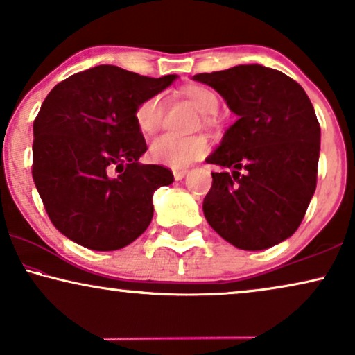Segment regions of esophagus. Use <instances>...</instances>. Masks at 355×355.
Wrapping results in <instances>:
<instances>
[{
    "mask_svg": "<svg viewBox=\"0 0 355 355\" xmlns=\"http://www.w3.org/2000/svg\"><path fill=\"white\" fill-rule=\"evenodd\" d=\"M187 173H189L187 169H174V171H173L174 179H176V181H181V179L186 178Z\"/></svg>",
    "mask_w": 355,
    "mask_h": 355,
    "instance_id": "34e87169",
    "label": "esophagus"
}]
</instances>
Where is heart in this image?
<instances>
[{
    "mask_svg": "<svg viewBox=\"0 0 355 355\" xmlns=\"http://www.w3.org/2000/svg\"><path fill=\"white\" fill-rule=\"evenodd\" d=\"M182 95L200 111L202 114L210 116L216 113L218 96L210 89L202 85H189L182 90ZM163 100L159 95H153L144 100L135 108V124L140 132L152 135L162 128L163 123ZM208 121V118H205ZM208 150V142L202 135H192V137H178L173 134L159 135L150 144L148 155L155 163L168 164L173 168H184L196 159L202 158Z\"/></svg>",
    "mask_w": 355,
    "mask_h": 355,
    "instance_id": "obj_1",
    "label": "heart"
}]
</instances>
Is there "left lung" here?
<instances>
[{
    "instance_id": "left-lung-1",
    "label": "left lung",
    "mask_w": 355,
    "mask_h": 355,
    "mask_svg": "<svg viewBox=\"0 0 355 355\" xmlns=\"http://www.w3.org/2000/svg\"><path fill=\"white\" fill-rule=\"evenodd\" d=\"M193 80L215 89L237 116L205 159L232 168V176L211 173L203 215L237 249H270L294 234L317 187L320 124L313 106L297 82L261 64Z\"/></svg>"
}]
</instances>
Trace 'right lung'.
Here are the masks:
<instances>
[{
    "label": "right lung",
    "mask_w": 355,
    "mask_h": 355,
    "mask_svg": "<svg viewBox=\"0 0 355 355\" xmlns=\"http://www.w3.org/2000/svg\"><path fill=\"white\" fill-rule=\"evenodd\" d=\"M178 79L101 64L67 77L33 121L32 176L61 234L92 250L134 242L153 218V193L173 173L140 164L147 144L135 108Z\"/></svg>",
    "instance_id": "1"
}]
</instances>
